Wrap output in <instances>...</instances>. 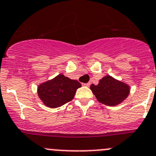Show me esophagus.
<instances>
[{
  "label": "esophagus",
  "mask_w": 156,
  "mask_h": 156,
  "mask_svg": "<svg viewBox=\"0 0 156 156\" xmlns=\"http://www.w3.org/2000/svg\"><path fill=\"white\" fill-rule=\"evenodd\" d=\"M90 85H91L90 82H88V83H83V84H82V85H84V86H87V87L90 86Z\"/></svg>",
  "instance_id": "obj_1"
}]
</instances>
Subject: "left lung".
<instances>
[{"label":"left lung","instance_id":"8db88e82","mask_svg":"<svg viewBox=\"0 0 156 156\" xmlns=\"http://www.w3.org/2000/svg\"><path fill=\"white\" fill-rule=\"evenodd\" d=\"M91 90L101 103L107 106H116L123 102L129 94V87L111 76H106L97 85H91Z\"/></svg>","mask_w":156,"mask_h":156}]
</instances>
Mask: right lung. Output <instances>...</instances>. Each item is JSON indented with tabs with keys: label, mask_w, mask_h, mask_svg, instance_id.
<instances>
[{
	"label": "right lung",
	"mask_w": 156,
	"mask_h": 156,
	"mask_svg": "<svg viewBox=\"0 0 156 156\" xmlns=\"http://www.w3.org/2000/svg\"><path fill=\"white\" fill-rule=\"evenodd\" d=\"M81 86V83L76 80L59 75L39 85L37 91L39 97L46 106L57 108L72 100L76 90Z\"/></svg>",
	"instance_id": "add662e5"
}]
</instances>
